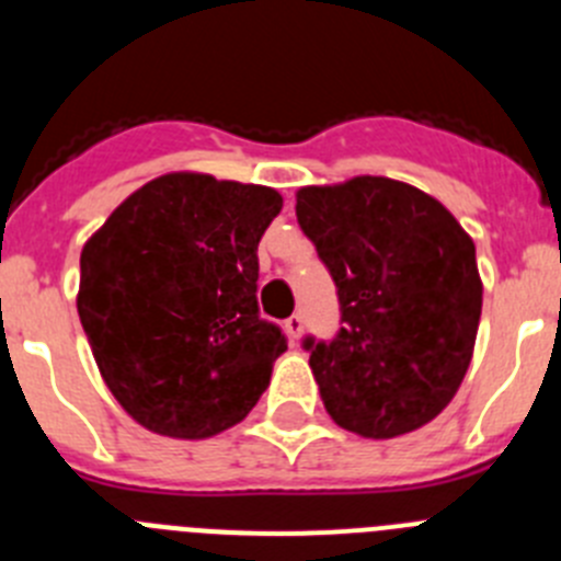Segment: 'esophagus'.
Wrapping results in <instances>:
<instances>
[{
	"label": "esophagus",
	"instance_id": "obj_1",
	"mask_svg": "<svg viewBox=\"0 0 561 561\" xmlns=\"http://www.w3.org/2000/svg\"><path fill=\"white\" fill-rule=\"evenodd\" d=\"M284 331H286V336H289L291 342L300 340V334H304V317L291 314L289 320H286V323H284Z\"/></svg>",
	"mask_w": 561,
	"mask_h": 561
}]
</instances>
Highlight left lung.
<instances>
[{
    "label": "left lung",
    "mask_w": 561,
    "mask_h": 561,
    "mask_svg": "<svg viewBox=\"0 0 561 561\" xmlns=\"http://www.w3.org/2000/svg\"><path fill=\"white\" fill-rule=\"evenodd\" d=\"M295 196L345 323L329 345L306 340L325 413L374 440L424 427L455 399L474 354L483 280L472 236L435 196L388 176Z\"/></svg>",
    "instance_id": "1"
}]
</instances>
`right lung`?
I'll use <instances>...</instances> for the list:
<instances>
[{"instance_id": "obj_1", "label": "right lung", "mask_w": 561, "mask_h": 561, "mask_svg": "<svg viewBox=\"0 0 561 561\" xmlns=\"http://www.w3.org/2000/svg\"><path fill=\"white\" fill-rule=\"evenodd\" d=\"M275 187L162 173L81 250L78 317L106 388L140 427L202 440L236 427L286 351L257 317V241Z\"/></svg>"}]
</instances>
